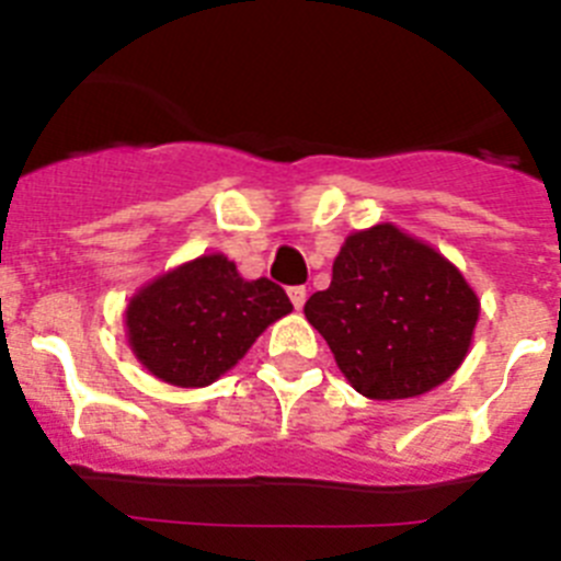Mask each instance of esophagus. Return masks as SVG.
I'll return each mask as SVG.
<instances>
[{"label":"esophagus","instance_id":"34e87169","mask_svg":"<svg viewBox=\"0 0 561 561\" xmlns=\"http://www.w3.org/2000/svg\"><path fill=\"white\" fill-rule=\"evenodd\" d=\"M289 300L297 311L304 309L306 304V286H289Z\"/></svg>","mask_w":561,"mask_h":561}]
</instances>
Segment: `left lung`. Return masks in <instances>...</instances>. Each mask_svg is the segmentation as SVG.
I'll use <instances>...</instances> for the list:
<instances>
[{
	"instance_id": "left-lung-1",
	"label": "left lung",
	"mask_w": 561,
	"mask_h": 561,
	"mask_svg": "<svg viewBox=\"0 0 561 561\" xmlns=\"http://www.w3.org/2000/svg\"><path fill=\"white\" fill-rule=\"evenodd\" d=\"M306 320L368 399H410L447 381L463 362L480 304L433 247L393 225L345 238L325 291Z\"/></svg>"
}]
</instances>
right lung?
<instances>
[{"label": "right lung", "mask_w": 561, "mask_h": 561, "mask_svg": "<svg viewBox=\"0 0 561 561\" xmlns=\"http://www.w3.org/2000/svg\"><path fill=\"white\" fill-rule=\"evenodd\" d=\"M289 311V297L277 284L266 277L244 280L225 255H205L131 297L128 342L157 379L205 388Z\"/></svg>", "instance_id": "add662e5"}]
</instances>
